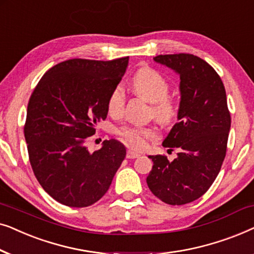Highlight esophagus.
I'll use <instances>...</instances> for the list:
<instances>
[{"label": "esophagus", "instance_id": "esophagus-1", "mask_svg": "<svg viewBox=\"0 0 254 254\" xmlns=\"http://www.w3.org/2000/svg\"><path fill=\"white\" fill-rule=\"evenodd\" d=\"M140 154H138V152H136V151H133L131 150V149H129V150L127 151V158H129V159H133V158H137V157H140Z\"/></svg>", "mask_w": 254, "mask_h": 254}]
</instances>
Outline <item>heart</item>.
I'll return each mask as SVG.
<instances>
[{
  "label": "heart",
  "mask_w": 254,
  "mask_h": 254,
  "mask_svg": "<svg viewBox=\"0 0 254 254\" xmlns=\"http://www.w3.org/2000/svg\"><path fill=\"white\" fill-rule=\"evenodd\" d=\"M135 95L151 103L150 116L165 126L173 124L179 114V106L173 97L169 96L170 85L164 76L151 68H142L130 81ZM125 92L121 86H116L107 97L106 107L112 117L121 116L125 106ZM117 135L131 148H143L148 140L157 136L154 126H123L117 129Z\"/></svg>",
  "instance_id": "heart-1"
}]
</instances>
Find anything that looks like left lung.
<instances>
[{
    "label": "left lung",
    "mask_w": 254,
    "mask_h": 254,
    "mask_svg": "<svg viewBox=\"0 0 254 254\" xmlns=\"http://www.w3.org/2000/svg\"><path fill=\"white\" fill-rule=\"evenodd\" d=\"M154 60L180 76L178 123L163 142L178 157L149 156L154 165L147 184L163 202L180 206L209 190L227 154L231 117L223 82L215 69L193 54L157 55Z\"/></svg>",
    "instance_id": "1"
}]
</instances>
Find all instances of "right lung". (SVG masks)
Instances as JSON below:
<instances>
[{
    "label": "right lung",
    "mask_w": 254,
    "mask_h": 254,
    "mask_svg": "<svg viewBox=\"0 0 254 254\" xmlns=\"http://www.w3.org/2000/svg\"><path fill=\"white\" fill-rule=\"evenodd\" d=\"M127 65L128 57L64 61L45 72L30 97L24 135L31 166L45 192L64 206L97 202L126 156L117 140L92 154L86 143L106 119L107 97Z\"/></svg>",
    "instance_id": "add662e5"
}]
</instances>
